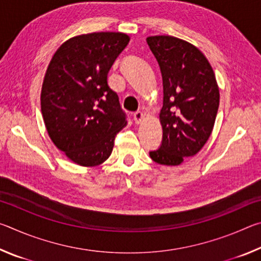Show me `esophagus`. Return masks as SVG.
Instances as JSON below:
<instances>
[{
  "label": "esophagus",
  "mask_w": 261,
  "mask_h": 261,
  "mask_svg": "<svg viewBox=\"0 0 261 261\" xmlns=\"http://www.w3.org/2000/svg\"><path fill=\"white\" fill-rule=\"evenodd\" d=\"M143 118H144V115L141 112L134 113V121L137 123V124H139V123L143 121Z\"/></svg>",
  "instance_id": "esophagus-1"
}]
</instances>
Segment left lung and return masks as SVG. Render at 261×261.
I'll return each instance as SVG.
<instances>
[{
    "label": "left lung",
    "mask_w": 261,
    "mask_h": 261,
    "mask_svg": "<svg viewBox=\"0 0 261 261\" xmlns=\"http://www.w3.org/2000/svg\"><path fill=\"white\" fill-rule=\"evenodd\" d=\"M146 41L163 85L162 141L149 156L160 165L178 166L208 140L219 109V87L210 62L191 43L170 35L148 37Z\"/></svg>",
    "instance_id": "left-lung-1"
}]
</instances>
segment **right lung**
I'll return each instance as SVG.
<instances>
[{
	"instance_id": "right-lung-1",
	"label": "right lung",
	"mask_w": 261,
	"mask_h": 261,
	"mask_svg": "<svg viewBox=\"0 0 261 261\" xmlns=\"http://www.w3.org/2000/svg\"><path fill=\"white\" fill-rule=\"evenodd\" d=\"M130 38L120 32L83 34L65 41L43 79L41 113L55 146L84 167L105 162L126 125L107 76Z\"/></svg>"
}]
</instances>
